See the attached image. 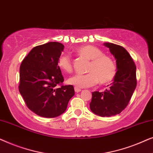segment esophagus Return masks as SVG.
Instances as JSON below:
<instances>
[{
    "label": "esophagus",
    "instance_id": "obj_1",
    "mask_svg": "<svg viewBox=\"0 0 153 153\" xmlns=\"http://www.w3.org/2000/svg\"><path fill=\"white\" fill-rule=\"evenodd\" d=\"M74 91H75V92H76V93H79V92H80L81 91V89L79 88H78V87L75 86L74 87Z\"/></svg>",
    "mask_w": 153,
    "mask_h": 153
}]
</instances>
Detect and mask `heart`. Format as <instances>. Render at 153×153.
Here are the masks:
<instances>
[{"mask_svg":"<svg viewBox=\"0 0 153 153\" xmlns=\"http://www.w3.org/2000/svg\"><path fill=\"white\" fill-rule=\"evenodd\" d=\"M79 55L90 60L87 74H76L68 79V83L78 88L93 86L98 83L102 84L109 83L115 78L117 68L114 60L110 56L104 55L100 49L93 45H86L76 49ZM57 65L65 72L72 71L71 57L68 53H62L59 56Z\"/></svg>","mask_w":153,"mask_h":153,"instance_id":"1","label":"heart"}]
</instances>
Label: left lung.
<instances>
[{
  "label": "left lung",
  "instance_id": "obj_1",
  "mask_svg": "<svg viewBox=\"0 0 153 153\" xmlns=\"http://www.w3.org/2000/svg\"><path fill=\"white\" fill-rule=\"evenodd\" d=\"M104 45L116 60V75L108 89L92 93L90 108L97 116L110 117L119 114L128 105L137 87L136 65L124 47L108 42Z\"/></svg>",
  "mask_w": 153,
  "mask_h": 153
}]
</instances>
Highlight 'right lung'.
Returning <instances> with one entry per match:
<instances>
[{"label": "right lung", "mask_w": 153, "mask_h": 153, "mask_svg": "<svg viewBox=\"0 0 153 153\" xmlns=\"http://www.w3.org/2000/svg\"><path fill=\"white\" fill-rule=\"evenodd\" d=\"M64 49L60 42L35 47L21 64L19 93L29 109L45 118H55L65 111L74 95L73 85L64 81L57 60ZM60 85V87H57Z\"/></svg>", "instance_id": "add662e5"}]
</instances>
